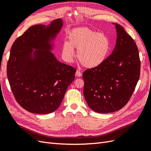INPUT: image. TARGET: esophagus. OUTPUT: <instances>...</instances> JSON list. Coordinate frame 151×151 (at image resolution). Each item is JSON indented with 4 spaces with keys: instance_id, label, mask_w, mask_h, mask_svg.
I'll list each match as a JSON object with an SVG mask.
<instances>
[{
    "instance_id": "1",
    "label": "esophagus",
    "mask_w": 151,
    "mask_h": 151,
    "mask_svg": "<svg viewBox=\"0 0 151 151\" xmlns=\"http://www.w3.org/2000/svg\"><path fill=\"white\" fill-rule=\"evenodd\" d=\"M75 75L76 76H78V77H81V76H82V73L80 71V70H77L76 71V73H75Z\"/></svg>"
}]
</instances>
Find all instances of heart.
I'll return each instance as SVG.
<instances>
[{"instance_id":"heart-1","label":"heart","mask_w":151,"mask_h":151,"mask_svg":"<svg viewBox=\"0 0 151 151\" xmlns=\"http://www.w3.org/2000/svg\"><path fill=\"white\" fill-rule=\"evenodd\" d=\"M67 42L62 45V55L67 62L72 61L75 51L82 65L87 68H95L106 60L111 49L109 37L104 33H99L90 28L79 27L67 34Z\"/></svg>"}]
</instances>
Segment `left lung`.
Instances as JSON below:
<instances>
[{"label": "left lung", "mask_w": 151, "mask_h": 151, "mask_svg": "<svg viewBox=\"0 0 151 151\" xmlns=\"http://www.w3.org/2000/svg\"><path fill=\"white\" fill-rule=\"evenodd\" d=\"M112 24L117 32L112 54L101 65L82 75L84 98L97 113H111L124 107L139 78L140 60L135 41L121 25Z\"/></svg>", "instance_id": "left-lung-1"}]
</instances>
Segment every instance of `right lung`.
Segmentation results:
<instances>
[{
  "label": "right lung",
  "instance_id": "obj_1",
  "mask_svg": "<svg viewBox=\"0 0 151 151\" xmlns=\"http://www.w3.org/2000/svg\"><path fill=\"white\" fill-rule=\"evenodd\" d=\"M63 25L62 19L47 26L34 25L12 46L7 64L8 81L19 104L31 113L56 111L75 78L76 69L59 62L52 52Z\"/></svg>",
  "mask_w": 151,
  "mask_h": 151
}]
</instances>
